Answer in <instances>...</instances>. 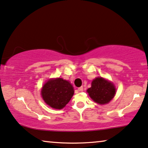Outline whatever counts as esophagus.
<instances>
[{
  "label": "esophagus",
  "mask_w": 148,
  "mask_h": 148,
  "mask_svg": "<svg viewBox=\"0 0 148 148\" xmlns=\"http://www.w3.org/2000/svg\"><path fill=\"white\" fill-rule=\"evenodd\" d=\"M78 90L79 91V92H82V91H83V87L81 86V87H80V88H78Z\"/></svg>",
  "instance_id": "esophagus-1"
}]
</instances>
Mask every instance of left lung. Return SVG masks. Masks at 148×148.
Listing matches in <instances>:
<instances>
[{
  "label": "left lung",
  "instance_id": "obj_1",
  "mask_svg": "<svg viewBox=\"0 0 148 148\" xmlns=\"http://www.w3.org/2000/svg\"><path fill=\"white\" fill-rule=\"evenodd\" d=\"M90 97L99 105L109 103L115 97L116 88L110 81L98 77L92 80L91 87L87 90Z\"/></svg>",
  "mask_w": 148,
  "mask_h": 148
}]
</instances>
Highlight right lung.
<instances>
[{
	"label": "right lung",
	"instance_id": "1",
	"mask_svg": "<svg viewBox=\"0 0 148 148\" xmlns=\"http://www.w3.org/2000/svg\"><path fill=\"white\" fill-rule=\"evenodd\" d=\"M74 90L70 82L62 78L49 79L41 91L42 99L49 107L62 109L69 103Z\"/></svg>",
	"mask_w": 148,
	"mask_h": 148
}]
</instances>
